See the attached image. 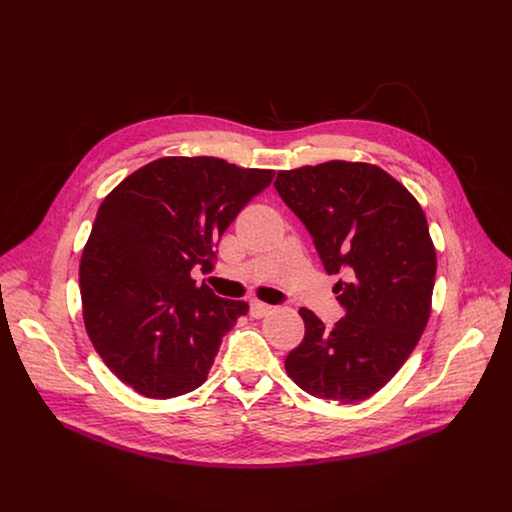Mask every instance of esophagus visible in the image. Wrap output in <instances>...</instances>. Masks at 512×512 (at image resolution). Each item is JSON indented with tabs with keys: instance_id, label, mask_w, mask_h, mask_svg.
Instances as JSON below:
<instances>
[{
	"instance_id": "34e87169",
	"label": "esophagus",
	"mask_w": 512,
	"mask_h": 512,
	"mask_svg": "<svg viewBox=\"0 0 512 512\" xmlns=\"http://www.w3.org/2000/svg\"><path fill=\"white\" fill-rule=\"evenodd\" d=\"M269 312H271L269 305H265V303H261V301H251V316H253V318H263V316L269 314Z\"/></svg>"
}]
</instances>
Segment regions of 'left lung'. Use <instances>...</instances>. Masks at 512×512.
Masks as SVG:
<instances>
[{"instance_id":"1","label":"left lung","mask_w":512,"mask_h":512,"mask_svg":"<svg viewBox=\"0 0 512 512\" xmlns=\"http://www.w3.org/2000/svg\"><path fill=\"white\" fill-rule=\"evenodd\" d=\"M275 188L305 223L346 308L332 330L308 308L303 342L287 356L314 398L358 404L380 392L417 346L431 312L437 257L425 213L374 164L330 160L281 170Z\"/></svg>"}]
</instances>
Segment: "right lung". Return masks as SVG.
Wrapping results in <instances>:
<instances>
[{
  "instance_id": "obj_1",
  "label": "right lung",
  "mask_w": 512,
  "mask_h": 512,
  "mask_svg": "<svg viewBox=\"0 0 512 512\" xmlns=\"http://www.w3.org/2000/svg\"><path fill=\"white\" fill-rule=\"evenodd\" d=\"M273 170L166 156L124 178L99 207L79 277L87 334L110 372L152 400L200 388L221 338L247 314L192 279Z\"/></svg>"
}]
</instances>
